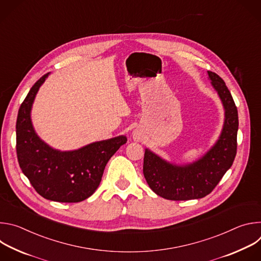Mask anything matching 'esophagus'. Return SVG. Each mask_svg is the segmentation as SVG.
I'll return each instance as SVG.
<instances>
[{
    "label": "esophagus",
    "instance_id": "34e87169",
    "mask_svg": "<svg viewBox=\"0 0 261 261\" xmlns=\"http://www.w3.org/2000/svg\"><path fill=\"white\" fill-rule=\"evenodd\" d=\"M133 138H134L135 140H139V139H140V135H139L138 133L134 132V134H133Z\"/></svg>",
    "mask_w": 261,
    "mask_h": 261
}]
</instances>
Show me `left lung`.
I'll return each instance as SVG.
<instances>
[{"label":"left lung","instance_id":"1","mask_svg":"<svg viewBox=\"0 0 261 261\" xmlns=\"http://www.w3.org/2000/svg\"><path fill=\"white\" fill-rule=\"evenodd\" d=\"M207 74L225 110L224 124L216 143L200 159L185 165L169 163L148 148L144 151L143 175L146 182L157 195L165 199L189 200L206 196L234 161L238 108L224 81L215 72L207 71Z\"/></svg>","mask_w":261,"mask_h":261}]
</instances>
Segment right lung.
Returning <instances> with one entry per match:
<instances>
[{"label": "right lung", "mask_w": 261, "mask_h": 261, "mask_svg": "<svg viewBox=\"0 0 261 261\" xmlns=\"http://www.w3.org/2000/svg\"><path fill=\"white\" fill-rule=\"evenodd\" d=\"M45 74L30 90L16 121V153L23 174L42 197L58 202H80L98 188L108 160L127 141L124 135L96 141L79 150H55L37 135L31 121L36 94Z\"/></svg>", "instance_id": "1"}]
</instances>
